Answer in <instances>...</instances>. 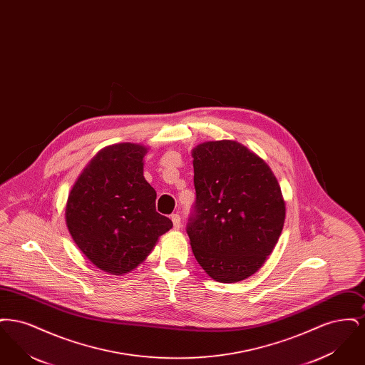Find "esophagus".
<instances>
[{"label":"esophagus","instance_id":"34e87169","mask_svg":"<svg viewBox=\"0 0 365 365\" xmlns=\"http://www.w3.org/2000/svg\"><path fill=\"white\" fill-rule=\"evenodd\" d=\"M171 220H173V223H174L175 230H179L180 226H182V223H180V216H179L178 213H174V215H171Z\"/></svg>","mask_w":365,"mask_h":365}]
</instances>
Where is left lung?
Listing matches in <instances>:
<instances>
[{"label":"left lung","mask_w":365,"mask_h":365,"mask_svg":"<svg viewBox=\"0 0 365 365\" xmlns=\"http://www.w3.org/2000/svg\"><path fill=\"white\" fill-rule=\"evenodd\" d=\"M191 156L197 197L186 231L195 260L217 282L249 278L272 253L284 225L278 180L235 140L204 142Z\"/></svg>","instance_id":"left-lung-1"}]
</instances>
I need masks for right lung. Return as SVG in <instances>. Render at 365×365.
Wrapping results in <instances>:
<instances>
[{"mask_svg": "<svg viewBox=\"0 0 365 365\" xmlns=\"http://www.w3.org/2000/svg\"><path fill=\"white\" fill-rule=\"evenodd\" d=\"M148 149L118 143L100 150L75 182L67 201L71 237L105 272L137 268L173 222L156 212V191L143 178Z\"/></svg>", "mask_w": 365, "mask_h": 365, "instance_id": "obj_1", "label": "right lung"}]
</instances>
